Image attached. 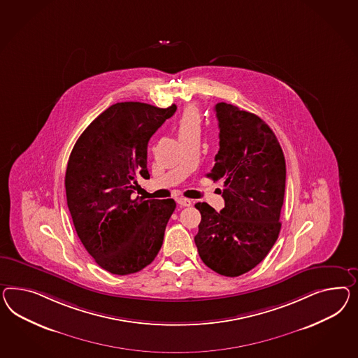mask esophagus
I'll return each instance as SVG.
<instances>
[{
    "instance_id": "1",
    "label": "esophagus",
    "mask_w": 358,
    "mask_h": 358,
    "mask_svg": "<svg viewBox=\"0 0 358 358\" xmlns=\"http://www.w3.org/2000/svg\"><path fill=\"white\" fill-rule=\"evenodd\" d=\"M178 204H180V206H184V207H190V206L193 204V202H192L190 199H186V198H180V199H178Z\"/></svg>"
}]
</instances>
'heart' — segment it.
<instances>
[{"label":"heart","mask_w":358,"mask_h":358,"mask_svg":"<svg viewBox=\"0 0 358 358\" xmlns=\"http://www.w3.org/2000/svg\"><path fill=\"white\" fill-rule=\"evenodd\" d=\"M178 134L182 136L189 131L201 130V116L195 106H187L178 120Z\"/></svg>","instance_id":"1"}]
</instances>
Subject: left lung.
I'll use <instances>...</instances> for the list:
<instances>
[{"label":"left lung","mask_w":358,"mask_h":358,"mask_svg":"<svg viewBox=\"0 0 358 358\" xmlns=\"http://www.w3.org/2000/svg\"><path fill=\"white\" fill-rule=\"evenodd\" d=\"M220 148L207 177L222 181L225 207L196 203L202 220L194 237L201 259L229 278L259 264L280 233L285 159L270 126L238 106L217 103Z\"/></svg>","instance_id":"left-lung-1"}]
</instances>
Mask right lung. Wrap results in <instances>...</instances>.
Listing matches in <instances>:
<instances>
[{"label": "right lung", "instance_id": "add662e5", "mask_svg": "<svg viewBox=\"0 0 358 358\" xmlns=\"http://www.w3.org/2000/svg\"><path fill=\"white\" fill-rule=\"evenodd\" d=\"M176 106L139 101L109 106L78 138L65 174L66 199L78 237L104 270L129 275L154 261L172 216L173 199L133 196L150 178L147 145Z\"/></svg>", "mask_w": 358, "mask_h": 358}]
</instances>
